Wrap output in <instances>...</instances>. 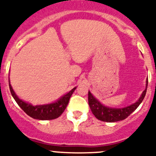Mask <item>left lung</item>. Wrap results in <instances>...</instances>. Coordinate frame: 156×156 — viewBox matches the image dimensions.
Listing matches in <instances>:
<instances>
[{"mask_svg": "<svg viewBox=\"0 0 156 156\" xmlns=\"http://www.w3.org/2000/svg\"><path fill=\"white\" fill-rule=\"evenodd\" d=\"M147 87H148V79L146 80L145 89L136 102L126 107L118 108H112V107L105 106V105L101 104L94 96H93V94L90 91H88L89 106H90L92 113L99 120L108 122L123 120L127 118L133 111H135L136 108L140 105V103L142 102L143 99L144 98V96L146 94V91H147Z\"/></svg>", "mask_w": 156, "mask_h": 156, "instance_id": "1", "label": "left lung"}]
</instances>
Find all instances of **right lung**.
Wrapping results in <instances>:
<instances>
[{"instance_id":"add662e5","label":"right lung","mask_w":156,"mask_h":156,"mask_svg":"<svg viewBox=\"0 0 156 156\" xmlns=\"http://www.w3.org/2000/svg\"><path fill=\"white\" fill-rule=\"evenodd\" d=\"M8 82H9L11 94L19 107L30 117L35 119H39V120H51V119H56L60 116L66 109V106L68 105L70 97L76 88V87L73 88L69 92L62 96L55 102L47 105H33L30 103L27 102L19 98L16 92L12 89V85L10 84V80H8Z\"/></svg>"}]
</instances>
